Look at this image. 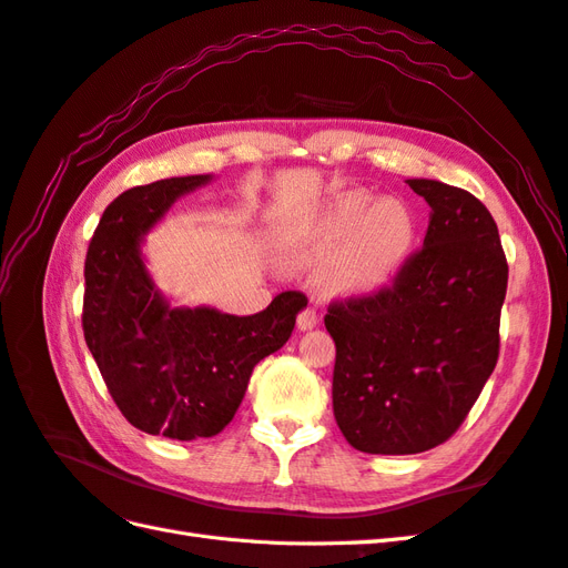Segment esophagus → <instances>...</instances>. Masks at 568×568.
Listing matches in <instances>:
<instances>
[{"instance_id": "obj_1", "label": "esophagus", "mask_w": 568, "mask_h": 568, "mask_svg": "<svg viewBox=\"0 0 568 568\" xmlns=\"http://www.w3.org/2000/svg\"><path fill=\"white\" fill-rule=\"evenodd\" d=\"M317 323H321V315L315 313V308H306L298 313V329L306 332V329H313Z\"/></svg>"}]
</instances>
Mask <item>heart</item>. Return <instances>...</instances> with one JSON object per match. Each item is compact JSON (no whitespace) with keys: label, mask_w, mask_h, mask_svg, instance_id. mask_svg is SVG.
I'll list each match as a JSON object with an SVG mask.
<instances>
[{"label":"heart","mask_w":568,"mask_h":568,"mask_svg":"<svg viewBox=\"0 0 568 568\" xmlns=\"http://www.w3.org/2000/svg\"><path fill=\"white\" fill-rule=\"evenodd\" d=\"M417 243V219L403 200L344 190L284 231L292 267H315L332 296H371L397 280Z\"/></svg>","instance_id":"b5f03b06"}]
</instances>
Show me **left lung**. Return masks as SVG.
Listing matches in <instances>:
<instances>
[{
    "instance_id": "1",
    "label": "left lung",
    "mask_w": 568,
    "mask_h": 568,
    "mask_svg": "<svg viewBox=\"0 0 568 568\" xmlns=\"http://www.w3.org/2000/svg\"><path fill=\"white\" fill-rule=\"evenodd\" d=\"M432 206L424 247L390 288L332 303V409L349 444L412 455L465 422L499 358L508 265L487 206L467 190L412 178Z\"/></svg>"
}]
</instances>
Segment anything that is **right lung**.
I'll return each instance as SVG.
<instances>
[{
    "label": "right lung",
    "mask_w": 568,
    "mask_h": 568,
    "mask_svg": "<svg viewBox=\"0 0 568 568\" xmlns=\"http://www.w3.org/2000/svg\"><path fill=\"white\" fill-rule=\"evenodd\" d=\"M185 175L132 187L108 204L87 253L84 337L115 405L132 426L173 440L212 438L233 419L262 358L292 337L308 306L284 292L255 315L171 306L142 243L171 206L210 185Z\"/></svg>",
    "instance_id": "right-lung-1"
}]
</instances>
